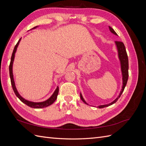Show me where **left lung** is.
<instances>
[{
	"mask_svg": "<svg viewBox=\"0 0 146 146\" xmlns=\"http://www.w3.org/2000/svg\"><path fill=\"white\" fill-rule=\"evenodd\" d=\"M109 29L110 30V32H111L113 34L117 36V35L115 32V31H114L111 27H110V26H109ZM115 44L116 46V48H117V50L119 59V61H120L121 69V72H122V89H121L120 93H119V95L118 96V97L115 100L113 101L112 102H111L110 104H107V105H102L98 106L99 108H104V107H108V106L114 104V103L116 102L117 100L119 99V98H120L121 94H122L123 90H124V88H125V87L127 85V83L128 78H129V60H128V56H127V54L125 46H124V44H123V43L122 42H121V41H115ZM80 98H81L83 102L84 103L88 105L86 102V101L84 100L81 93H80Z\"/></svg>",
	"mask_w": 146,
	"mask_h": 146,
	"instance_id": "1",
	"label": "left lung"
}]
</instances>
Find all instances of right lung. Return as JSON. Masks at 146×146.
I'll use <instances>...</instances> for the list:
<instances>
[{
	"label": "right lung",
	"mask_w": 146,
	"mask_h": 146,
	"mask_svg": "<svg viewBox=\"0 0 146 146\" xmlns=\"http://www.w3.org/2000/svg\"><path fill=\"white\" fill-rule=\"evenodd\" d=\"M38 27V26H36V27H33L32 29H35ZM21 39V38H20L18 42H17V43L16 44V45L15 46V47L14 48V50H13V54L11 55V58L10 64V66H9L10 77V79H11V86L13 88V91H14L16 96L19 99V100L22 102H23L25 105H27V106H29V107H30L31 108H42L47 107H48V106L52 105L56 100V99L57 98V96H58V91H59L58 86H57L55 91H54V93H53V94L50 96V98H48L47 100H46L45 101L41 102H34L29 101L27 100L24 99L23 97H22L19 94V93L18 92V91H17L16 88L14 78H13V61H14V59H15V53L16 52L17 47H18V45L20 42Z\"/></svg>",
	"instance_id": "right-lung-1"
}]
</instances>
